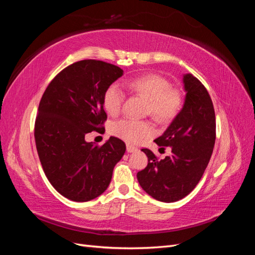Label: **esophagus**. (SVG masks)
I'll list each match as a JSON object with an SVG mask.
<instances>
[{"mask_svg": "<svg viewBox=\"0 0 255 255\" xmlns=\"http://www.w3.org/2000/svg\"><path fill=\"white\" fill-rule=\"evenodd\" d=\"M127 151L128 153H133V152H137L138 149L135 148V146H133V145H130V144H127Z\"/></svg>", "mask_w": 255, "mask_h": 255, "instance_id": "obj_1", "label": "esophagus"}]
</instances>
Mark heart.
Instances as JSON below:
<instances>
[{
    "mask_svg": "<svg viewBox=\"0 0 255 255\" xmlns=\"http://www.w3.org/2000/svg\"><path fill=\"white\" fill-rule=\"evenodd\" d=\"M130 92L146 100L145 113L160 123L174 119L182 110L183 96L180 90L171 88L170 83L163 76L154 73L129 79L123 83ZM123 92L118 85L112 84L103 95V106L110 115H117L123 103ZM111 133L128 143H139L153 134V127L149 121L123 118L111 126Z\"/></svg>",
    "mask_w": 255,
    "mask_h": 255,
    "instance_id": "obj_1",
    "label": "heart"
}]
</instances>
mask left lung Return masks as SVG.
Wrapping results in <instances>:
<instances>
[{
    "label": "left lung",
    "instance_id": "1",
    "mask_svg": "<svg viewBox=\"0 0 255 255\" xmlns=\"http://www.w3.org/2000/svg\"><path fill=\"white\" fill-rule=\"evenodd\" d=\"M186 91L183 109L155 141L171 154L158 159L149 149L148 166L137 173L142 189L161 202H175L194 190L211 159L216 139L212 99L204 85L188 73L183 78Z\"/></svg>",
    "mask_w": 255,
    "mask_h": 255
}]
</instances>
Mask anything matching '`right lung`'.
Segmentation results:
<instances>
[{"mask_svg":"<svg viewBox=\"0 0 255 255\" xmlns=\"http://www.w3.org/2000/svg\"><path fill=\"white\" fill-rule=\"evenodd\" d=\"M122 74L105 61H76L51 81L40 100L34 132L38 156L52 186L72 201L102 195L126 152L117 137L101 146L85 140L86 134L104 128V91Z\"/></svg>","mask_w":255,"mask_h":255,"instance_id":"obj_1","label":"right lung"}]
</instances>
